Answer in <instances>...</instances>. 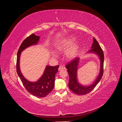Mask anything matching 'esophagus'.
Returning <instances> with one entry per match:
<instances>
[{
    "mask_svg": "<svg viewBox=\"0 0 122 122\" xmlns=\"http://www.w3.org/2000/svg\"><path fill=\"white\" fill-rule=\"evenodd\" d=\"M65 67L64 66H60L58 68V71H61V70H65Z\"/></svg>",
    "mask_w": 122,
    "mask_h": 122,
    "instance_id": "34e87169",
    "label": "esophagus"
}]
</instances>
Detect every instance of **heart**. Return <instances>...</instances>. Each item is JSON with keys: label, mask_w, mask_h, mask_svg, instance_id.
I'll use <instances>...</instances> for the list:
<instances>
[{"label": "heart", "mask_w": 122, "mask_h": 122, "mask_svg": "<svg viewBox=\"0 0 122 122\" xmlns=\"http://www.w3.org/2000/svg\"><path fill=\"white\" fill-rule=\"evenodd\" d=\"M75 40V38L74 36H69L67 38L62 40L56 45V47H55L57 51H60V52L64 51L67 49L65 52V56L68 60H72L76 57L79 49L78 43H75L72 45ZM53 56H56V55L54 54H53Z\"/></svg>", "instance_id": "obj_1"}]
</instances>
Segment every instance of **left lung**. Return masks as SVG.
I'll use <instances>...</instances> for the list:
<instances>
[{
    "mask_svg": "<svg viewBox=\"0 0 122 122\" xmlns=\"http://www.w3.org/2000/svg\"><path fill=\"white\" fill-rule=\"evenodd\" d=\"M91 49L88 51V53H94L98 56L100 61V68L98 75L94 82L89 86H83L79 83L77 78V71L80 61V58L77 57L70 61L66 66L69 75V87L73 93L78 95H86L93 90L102 78L103 74V64H104V54L97 41L93 38V43Z\"/></svg>",
    "mask_w": 122,
    "mask_h": 122,
    "instance_id": "obj_1",
    "label": "left lung"
}]
</instances>
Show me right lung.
Masks as SVG:
<instances>
[{
  "mask_svg": "<svg viewBox=\"0 0 122 122\" xmlns=\"http://www.w3.org/2000/svg\"><path fill=\"white\" fill-rule=\"evenodd\" d=\"M39 40V36L32 34L23 41L18 51L16 68L18 75L28 93L34 96L43 98L48 95L53 89L55 76L58 72L59 66H46L42 76L35 82L30 81L26 79L22 74L20 68V58L21 52L29 47L37 45Z\"/></svg>",
  "mask_w": 122,
  "mask_h": 122,
  "instance_id": "add662e5",
  "label": "right lung"
}]
</instances>
